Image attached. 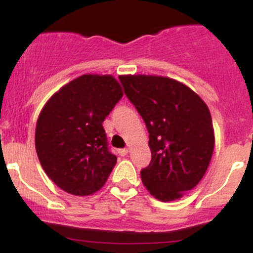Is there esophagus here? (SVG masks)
I'll return each instance as SVG.
<instances>
[{
  "label": "esophagus",
  "mask_w": 253,
  "mask_h": 253,
  "mask_svg": "<svg viewBox=\"0 0 253 253\" xmlns=\"http://www.w3.org/2000/svg\"><path fill=\"white\" fill-rule=\"evenodd\" d=\"M128 152H129V149H121V150H119V153H120L121 156H126Z\"/></svg>",
  "instance_id": "esophagus-1"
}]
</instances>
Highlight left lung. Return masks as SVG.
I'll return each mask as SVG.
<instances>
[{
  "label": "left lung",
  "mask_w": 253,
  "mask_h": 253,
  "mask_svg": "<svg viewBox=\"0 0 253 253\" xmlns=\"http://www.w3.org/2000/svg\"><path fill=\"white\" fill-rule=\"evenodd\" d=\"M119 78L149 130L152 158L140 172L143 184L162 202L181 199L199 184L213 155L215 138L208 106L173 78L151 75Z\"/></svg>",
  "instance_id": "8db88e82"
}]
</instances>
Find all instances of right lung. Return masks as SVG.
Instances as JSON below:
<instances>
[{
    "label": "right lung",
    "instance_id": "1",
    "mask_svg": "<svg viewBox=\"0 0 253 253\" xmlns=\"http://www.w3.org/2000/svg\"><path fill=\"white\" fill-rule=\"evenodd\" d=\"M112 75L86 74L54 92L36 127V150L46 175L60 189L88 196L103 187L117 164L102 123L123 97Z\"/></svg>",
    "mask_w": 253,
    "mask_h": 253
}]
</instances>
